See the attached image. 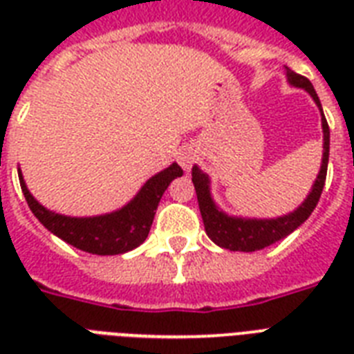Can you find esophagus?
<instances>
[{
	"label": "esophagus",
	"mask_w": 354,
	"mask_h": 354,
	"mask_svg": "<svg viewBox=\"0 0 354 354\" xmlns=\"http://www.w3.org/2000/svg\"><path fill=\"white\" fill-rule=\"evenodd\" d=\"M178 163H180L185 171H189L194 163V150L191 149V147H185V149L180 150V152H178Z\"/></svg>",
	"instance_id": "34e87169"
}]
</instances>
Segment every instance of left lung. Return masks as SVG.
<instances>
[{"label": "left lung", "instance_id": "left-lung-1", "mask_svg": "<svg viewBox=\"0 0 354 354\" xmlns=\"http://www.w3.org/2000/svg\"><path fill=\"white\" fill-rule=\"evenodd\" d=\"M286 79L292 86L303 88L308 95L313 97L316 106L322 112V128H324V158H322V167H319L318 178L313 185V191L308 193L299 207L292 211L288 215L277 216V218H242V216H230L224 211L216 207V204L211 198L209 191V176L202 172L198 167H193V183L196 189V198H198V207L204 221L205 233L216 246L226 248L232 252H257L263 248L274 244V242L285 239L290 235L294 230L301 226L307 221L314 207L318 205L322 191H324L325 178H327V163H329V124L322 110V102L318 99V93L310 84V80L303 75L294 73L292 69L286 68Z\"/></svg>", "mask_w": 354, "mask_h": 354}]
</instances>
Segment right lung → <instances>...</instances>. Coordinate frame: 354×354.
Listing matches in <instances>:
<instances>
[{"mask_svg":"<svg viewBox=\"0 0 354 354\" xmlns=\"http://www.w3.org/2000/svg\"><path fill=\"white\" fill-rule=\"evenodd\" d=\"M183 171L178 163H172L165 171L152 176L139 193L124 207L99 216H66L46 209L38 204L25 185L21 172H18L19 185L30 211L53 233L62 241L82 252L93 255H119L127 253L149 236L154 221L156 209L161 196L174 178L182 176Z\"/></svg>","mask_w":354,"mask_h":354,"instance_id":"right-lung-1","label":"right lung"}]
</instances>
